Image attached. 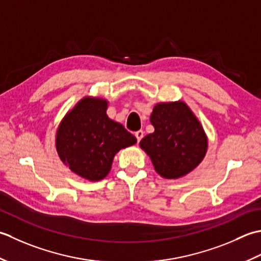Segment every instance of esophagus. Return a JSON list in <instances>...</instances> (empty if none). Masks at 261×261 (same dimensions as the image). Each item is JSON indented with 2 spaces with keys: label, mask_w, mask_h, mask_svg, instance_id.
I'll list each match as a JSON object with an SVG mask.
<instances>
[{
  "label": "esophagus",
  "mask_w": 261,
  "mask_h": 261,
  "mask_svg": "<svg viewBox=\"0 0 261 261\" xmlns=\"http://www.w3.org/2000/svg\"><path fill=\"white\" fill-rule=\"evenodd\" d=\"M143 136H144V133H143V130H137V132H135V137H136V140H137V142H140L142 138H143Z\"/></svg>",
  "instance_id": "34e87169"
}]
</instances>
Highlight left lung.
Returning a JSON list of instances; mask_svg holds the SVG:
<instances>
[{
  "label": "left lung",
  "mask_w": 261,
  "mask_h": 261,
  "mask_svg": "<svg viewBox=\"0 0 261 261\" xmlns=\"http://www.w3.org/2000/svg\"><path fill=\"white\" fill-rule=\"evenodd\" d=\"M151 123L155 130L142 138L140 145L159 174L167 179L182 177L203 160L207 138L187 105L181 101L156 105Z\"/></svg>",
  "instance_id": "1"
}]
</instances>
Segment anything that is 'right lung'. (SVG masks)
<instances>
[{
	"instance_id": "add662e5",
	"label": "right lung",
	"mask_w": 261,
	"mask_h": 261,
	"mask_svg": "<svg viewBox=\"0 0 261 261\" xmlns=\"http://www.w3.org/2000/svg\"><path fill=\"white\" fill-rule=\"evenodd\" d=\"M107 101L84 98L63 119L56 136L62 161L73 172L97 181L110 171L115 154L136 143L125 127L106 114Z\"/></svg>"
}]
</instances>
